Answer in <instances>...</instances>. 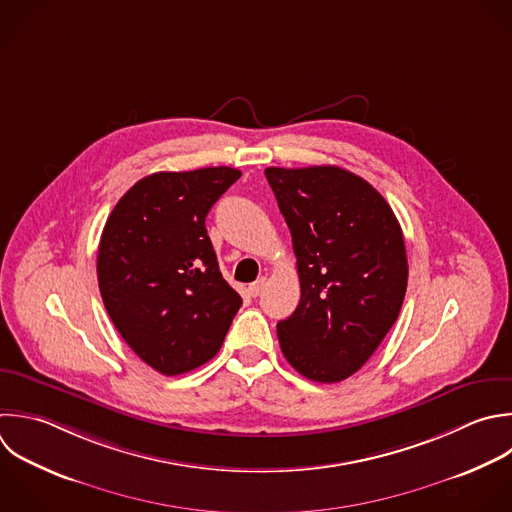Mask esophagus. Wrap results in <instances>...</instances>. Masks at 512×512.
I'll return each instance as SVG.
<instances>
[{"instance_id":"obj_1","label":"esophagus","mask_w":512,"mask_h":512,"mask_svg":"<svg viewBox=\"0 0 512 512\" xmlns=\"http://www.w3.org/2000/svg\"><path fill=\"white\" fill-rule=\"evenodd\" d=\"M264 286H266V276H260L256 282H252V284L248 286V294H250V296H258V294L264 290Z\"/></svg>"}]
</instances>
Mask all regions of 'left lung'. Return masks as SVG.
Returning a JSON list of instances; mask_svg holds the SVG:
<instances>
[{"mask_svg": "<svg viewBox=\"0 0 512 512\" xmlns=\"http://www.w3.org/2000/svg\"><path fill=\"white\" fill-rule=\"evenodd\" d=\"M290 228L298 308L280 320L282 354L314 382H340L374 354L408 282L400 224L388 202L338 166L266 168Z\"/></svg>", "mask_w": 512, "mask_h": 512, "instance_id": "obj_1", "label": "left lung"}]
</instances>
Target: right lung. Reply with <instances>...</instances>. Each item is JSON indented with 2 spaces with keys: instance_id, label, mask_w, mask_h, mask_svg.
Returning <instances> with one entry per match:
<instances>
[{
  "instance_id": "obj_1",
  "label": "right lung",
  "mask_w": 512,
  "mask_h": 512,
  "mask_svg": "<svg viewBox=\"0 0 512 512\" xmlns=\"http://www.w3.org/2000/svg\"><path fill=\"white\" fill-rule=\"evenodd\" d=\"M240 176L228 166L156 172L120 198L104 226V306L128 346L166 376L216 356L242 306L206 232L210 208Z\"/></svg>"
}]
</instances>
